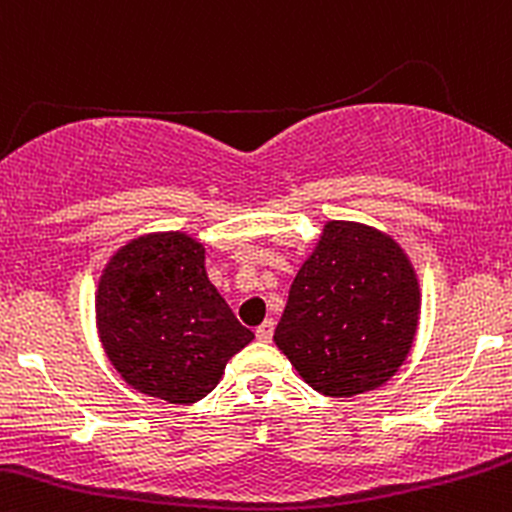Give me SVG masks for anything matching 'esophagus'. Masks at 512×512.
<instances>
[{"label": "esophagus", "instance_id": "esophagus-1", "mask_svg": "<svg viewBox=\"0 0 512 512\" xmlns=\"http://www.w3.org/2000/svg\"><path fill=\"white\" fill-rule=\"evenodd\" d=\"M273 330H276V323H273V320H263V323L256 328V337L261 342H271Z\"/></svg>", "mask_w": 512, "mask_h": 512}]
</instances>
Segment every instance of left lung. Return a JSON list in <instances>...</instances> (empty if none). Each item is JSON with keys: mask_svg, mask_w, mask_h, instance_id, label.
<instances>
[{"mask_svg": "<svg viewBox=\"0 0 512 512\" xmlns=\"http://www.w3.org/2000/svg\"><path fill=\"white\" fill-rule=\"evenodd\" d=\"M416 320L419 283L402 249L370 226L330 221L295 276L273 340L310 387L352 397L402 367Z\"/></svg>", "mask_w": 512, "mask_h": 512, "instance_id": "8db88e82", "label": "left lung"}]
</instances>
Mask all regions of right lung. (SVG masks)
I'll use <instances>...</instances> for the list:
<instances>
[{"instance_id": "add662e5", "label": "right lung", "mask_w": 512, "mask_h": 512, "mask_svg": "<svg viewBox=\"0 0 512 512\" xmlns=\"http://www.w3.org/2000/svg\"><path fill=\"white\" fill-rule=\"evenodd\" d=\"M98 333L120 377L142 394L192 404L254 340L204 271V246L184 234L130 241L100 276Z\"/></svg>"}]
</instances>
